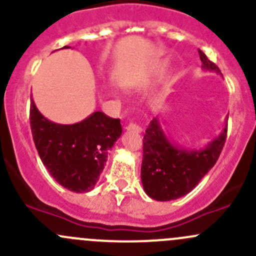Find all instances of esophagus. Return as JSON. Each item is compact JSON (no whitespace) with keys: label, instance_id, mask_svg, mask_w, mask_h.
<instances>
[{"label":"esophagus","instance_id":"34e87169","mask_svg":"<svg viewBox=\"0 0 256 256\" xmlns=\"http://www.w3.org/2000/svg\"><path fill=\"white\" fill-rule=\"evenodd\" d=\"M126 130L128 131H134V132H141L142 131V128H141V126H138L136 122H130L128 126H126Z\"/></svg>","mask_w":256,"mask_h":256}]
</instances>
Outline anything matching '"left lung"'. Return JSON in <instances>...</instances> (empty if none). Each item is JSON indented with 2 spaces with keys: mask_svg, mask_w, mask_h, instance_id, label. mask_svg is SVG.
I'll return each instance as SVG.
<instances>
[{
  "mask_svg": "<svg viewBox=\"0 0 256 256\" xmlns=\"http://www.w3.org/2000/svg\"><path fill=\"white\" fill-rule=\"evenodd\" d=\"M204 70L222 74L218 66L198 49ZM228 121V118H226ZM228 128L202 148H186L172 144L158 118H154L144 136L141 180L150 198L167 202L183 197L200 183L218 161L226 140Z\"/></svg>",
  "mask_w": 256,
  "mask_h": 256,
  "instance_id": "obj_1",
  "label": "left lung"
}]
</instances>
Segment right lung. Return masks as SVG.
Instances as JSON below:
<instances>
[{
  "label": "right lung",
  "mask_w": 256,
  "mask_h": 256,
  "mask_svg": "<svg viewBox=\"0 0 256 256\" xmlns=\"http://www.w3.org/2000/svg\"><path fill=\"white\" fill-rule=\"evenodd\" d=\"M30 121L36 148L46 168L59 184L76 193L95 187L108 154L122 134L120 118L102 112L73 125L56 124L40 112L33 100Z\"/></svg>",
  "instance_id": "1"
}]
</instances>
